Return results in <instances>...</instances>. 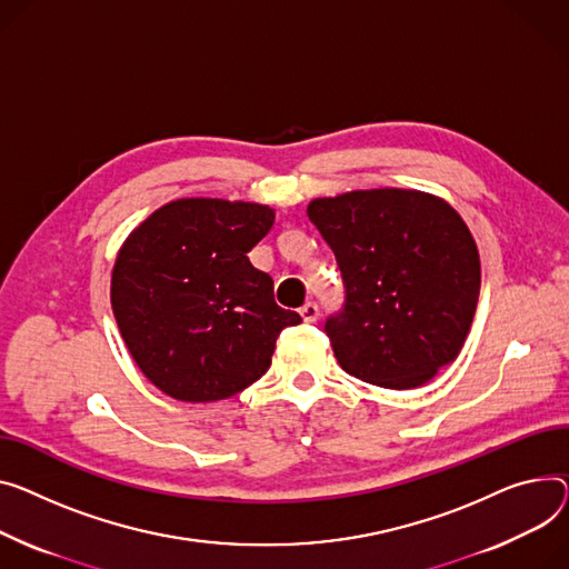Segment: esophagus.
<instances>
[{"instance_id": "34e87169", "label": "esophagus", "mask_w": 569, "mask_h": 569, "mask_svg": "<svg viewBox=\"0 0 569 569\" xmlns=\"http://www.w3.org/2000/svg\"><path fill=\"white\" fill-rule=\"evenodd\" d=\"M299 316H301V320H305V322H318L320 307L316 305V301H307V305L299 309Z\"/></svg>"}]
</instances>
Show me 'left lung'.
I'll use <instances>...</instances> for the list:
<instances>
[{
    "instance_id": "1",
    "label": "left lung",
    "mask_w": 569,
    "mask_h": 569,
    "mask_svg": "<svg viewBox=\"0 0 569 569\" xmlns=\"http://www.w3.org/2000/svg\"><path fill=\"white\" fill-rule=\"evenodd\" d=\"M309 219L336 256L346 299L325 333L357 380L413 389L456 361L480 292V260L462 217L411 189L316 199Z\"/></svg>"
}]
</instances>
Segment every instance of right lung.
<instances>
[{"mask_svg":"<svg viewBox=\"0 0 569 569\" xmlns=\"http://www.w3.org/2000/svg\"><path fill=\"white\" fill-rule=\"evenodd\" d=\"M272 223L268 206L180 199L123 244L111 309L132 359L167 396L212 402L240 393L268 372L279 333L301 322L247 256Z\"/></svg>","mask_w":569,"mask_h":569,"instance_id":"add662e5","label":"right lung"}]
</instances>
